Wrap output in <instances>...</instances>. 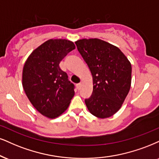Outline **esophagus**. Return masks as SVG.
<instances>
[{"instance_id":"obj_1","label":"esophagus","mask_w":159,"mask_h":159,"mask_svg":"<svg viewBox=\"0 0 159 159\" xmlns=\"http://www.w3.org/2000/svg\"><path fill=\"white\" fill-rule=\"evenodd\" d=\"M81 87H82V83L76 84V88H77L78 90H80V89H81Z\"/></svg>"}]
</instances>
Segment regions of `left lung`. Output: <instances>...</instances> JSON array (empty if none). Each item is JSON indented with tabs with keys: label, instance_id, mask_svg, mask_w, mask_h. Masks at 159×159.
<instances>
[{
	"label": "left lung",
	"instance_id": "8db88e82",
	"mask_svg": "<svg viewBox=\"0 0 159 159\" xmlns=\"http://www.w3.org/2000/svg\"><path fill=\"white\" fill-rule=\"evenodd\" d=\"M75 43L93 76V93L85 101L88 110L97 118L112 116L130 89V62L118 47L100 39H81Z\"/></svg>",
	"mask_w": 159,
	"mask_h": 159
}]
</instances>
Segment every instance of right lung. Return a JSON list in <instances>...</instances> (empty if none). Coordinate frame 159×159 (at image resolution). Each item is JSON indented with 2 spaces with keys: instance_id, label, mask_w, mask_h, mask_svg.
<instances>
[{
  "instance_id": "1",
  "label": "right lung",
  "mask_w": 159,
  "mask_h": 159,
  "mask_svg": "<svg viewBox=\"0 0 159 159\" xmlns=\"http://www.w3.org/2000/svg\"><path fill=\"white\" fill-rule=\"evenodd\" d=\"M75 48L72 41L50 39L35 48L25 60L22 85L34 108L48 119H55L69 106L74 96V84L59 64Z\"/></svg>"
}]
</instances>
